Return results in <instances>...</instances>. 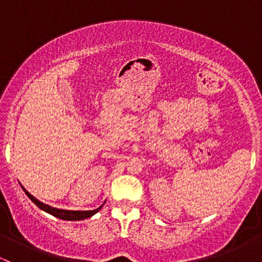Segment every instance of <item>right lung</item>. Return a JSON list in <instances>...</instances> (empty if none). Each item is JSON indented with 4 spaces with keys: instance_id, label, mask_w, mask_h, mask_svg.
Masks as SVG:
<instances>
[{
    "instance_id": "add662e5",
    "label": "right lung",
    "mask_w": 262,
    "mask_h": 262,
    "mask_svg": "<svg viewBox=\"0 0 262 262\" xmlns=\"http://www.w3.org/2000/svg\"><path fill=\"white\" fill-rule=\"evenodd\" d=\"M22 186V185H20ZM23 191L26 192V194L31 198V201L33 203L35 204V206L39 207L41 210H44V212L49 213V214L54 215V217L59 218V219H62V221H83V219H87V218H91L93 214H96V213L100 210L102 207H103V204L106 203V201H104V203L102 204V206L98 207V208L93 209V210H68V209H59V208H54L52 206H48V204H45L43 202H40V201H38L37 198L34 196H32L31 193H29L27 189L23 187Z\"/></svg>"
}]
</instances>
